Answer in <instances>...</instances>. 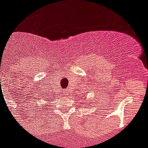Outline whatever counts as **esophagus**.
<instances>
[{"instance_id":"esophagus-1","label":"esophagus","mask_w":148,"mask_h":148,"mask_svg":"<svg viewBox=\"0 0 148 148\" xmlns=\"http://www.w3.org/2000/svg\"><path fill=\"white\" fill-rule=\"evenodd\" d=\"M69 94V91H67V90H65V91H62V95L63 97H67L68 96Z\"/></svg>"}]
</instances>
